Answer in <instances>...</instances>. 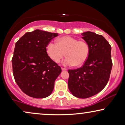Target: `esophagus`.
<instances>
[{
  "label": "esophagus",
  "mask_w": 125,
  "mask_h": 125,
  "mask_svg": "<svg viewBox=\"0 0 125 125\" xmlns=\"http://www.w3.org/2000/svg\"><path fill=\"white\" fill-rule=\"evenodd\" d=\"M61 69H62V71H66V69H65V68H61Z\"/></svg>",
  "instance_id": "34e87169"
}]
</instances>
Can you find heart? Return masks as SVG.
Returning a JSON list of instances; mask_svg holds the SVG:
<instances>
[{
    "instance_id": "heart-1",
    "label": "heart",
    "mask_w": 125,
    "mask_h": 125,
    "mask_svg": "<svg viewBox=\"0 0 125 125\" xmlns=\"http://www.w3.org/2000/svg\"><path fill=\"white\" fill-rule=\"evenodd\" d=\"M49 57L56 63L64 57L62 62L64 66H82L86 62L90 52L89 44L84 40H78L75 37L65 36L57 40V42H51L47 46Z\"/></svg>"
}]
</instances>
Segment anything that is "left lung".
I'll list each match as a JSON object with an SVG mask.
<instances>
[{"label": "left lung", "instance_id": "8db88e82", "mask_svg": "<svg viewBox=\"0 0 125 125\" xmlns=\"http://www.w3.org/2000/svg\"><path fill=\"white\" fill-rule=\"evenodd\" d=\"M90 52L83 66L68 71V88L74 96L86 98L100 92L106 85L112 68L111 46L101 35L82 33Z\"/></svg>", "mask_w": 125, "mask_h": 125}]
</instances>
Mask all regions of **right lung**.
<instances>
[{"instance_id": "right-lung-1", "label": "right lung", "mask_w": 125, "mask_h": 125, "mask_svg": "<svg viewBox=\"0 0 125 125\" xmlns=\"http://www.w3.org/2000/svg\"><path fill=\"white\" fill-rule=\"evenodd\" d=\"M58 33L36 30L27 32L15 44L12 59L13 74L25 94L36 98L52 93L60 66L47 52V46Z\"/></svg>"}]
</instances>
